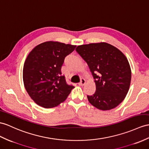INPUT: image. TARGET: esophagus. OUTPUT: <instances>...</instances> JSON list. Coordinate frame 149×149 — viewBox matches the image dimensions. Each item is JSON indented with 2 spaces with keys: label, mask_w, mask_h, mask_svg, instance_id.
Masks as SVG:
<instances>
[{
  "label": "esophagus",
  "mask_w": 149,
  "mask_h": 149,
  "mask_svg": "<svg viewBox=\"0 0 149 149\" xmlns=\"http://www.w3.org/2000/svg\"><path fill=\"white\" fill-rule=\"evenodd\" d=\"M85 83H86L85 79L84 78H81V81H80V82H79V83H78V85H79V86H83V85H84L85 84Z\"/></svg>",
  "instance_id": "34e87169"
}]
</instances>
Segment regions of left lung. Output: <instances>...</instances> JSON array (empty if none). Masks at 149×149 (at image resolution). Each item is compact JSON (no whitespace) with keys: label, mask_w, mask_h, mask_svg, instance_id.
<instances>
[{"label":"left lung","mask_w":149,"mask_h":149,"mask_svg":"<svg viewBox=\"0 0 149 149\" xmlns=\"http://www.w3.org/2000/svg\"><path fill=\"white\" fill-rule=\"evenodd\" d=\"M95 79L96 91L87 98L100 110H111L123 102L132 78L128 61L116 47L106 42L79 45L76 49Z\"/></svg>","instance_id":"1"}]
</instances>
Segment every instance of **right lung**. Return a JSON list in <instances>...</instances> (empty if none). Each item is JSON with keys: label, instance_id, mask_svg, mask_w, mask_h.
Wrapping results in <instances>:
<instances>
[{"label": "right lung", "instance_id": "right-lung-1", "mask_svg": "<svg viewBox=\"0 0 149 149\" xmlns=\"http://www.w3.org/2000/svg\"><path fill=\"white\" fill-rule=\"evenodd\" d=\"M76 47L49 41L37 45L28 54L23 67L24 85L38 106L44 108L57 106L67 99L74 87L67 84L61 67L65 57Z\"/></svg>", "mask_w": 149, "mask_h": 149}]
</instances>
